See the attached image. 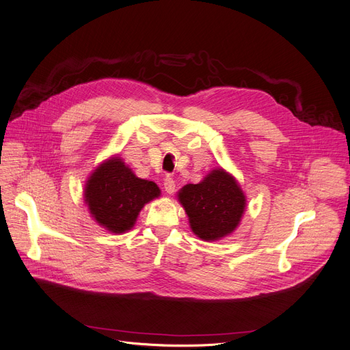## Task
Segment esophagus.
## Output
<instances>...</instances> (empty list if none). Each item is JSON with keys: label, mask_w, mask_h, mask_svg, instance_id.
<instances>
[{"label": "esophagus", "mask_w": 350, "mask_h": 350, "mask_svg": "<svg viewBox=\"0 0 350 350\" xmlns=\"http://www.w3.org/2000/svg\"><path fill=\"white\" fill-rule=\"evenodd\" d=\"M164 189H165V191L167 193H174V190H176V183H174V180L172 178V176H165V178H164Z\"/></svg>", "instance_id": "1"}]
</instances>
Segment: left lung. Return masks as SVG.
Wrapping results in <instances>:
<instances>
[{
  "mask_svg": "<svg viewBox=\"0 0 350 350\" xmlns=\"http://www.w3.org/2000/svg\"><path fill=\"white\" fill-rule=\"evenodd\" d=\"M178 199L191 230L203 241H216L232 234L245 209V196L237 180L222 168L213 170L199 185H186Z\"/></svg>",
  "mask_w": 350,
  "mask_h": 350,
  "instance_id": "8db88e82",
  "label": "left lung"
}]
</instances>
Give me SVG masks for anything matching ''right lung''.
I'll return each mask as SVG.
<instances>
[{
	"label": "right lung",
	"instance_id": "add662e5",
	"mask_svg": "<svg viewBox=\"0 0 350 350\" xmlns=\"http://www.w3.org/2000/svg\"><path fill=\"white\" fill-rule=\"evenodd\" d=\"M159 195L157 185L138 178L118 157L100 164L85 189L90 213L113 234L131 229L144 204Z\"/></svg>",
	"mask_w": 350,
	"mask_h": 350
}]
</instances>
